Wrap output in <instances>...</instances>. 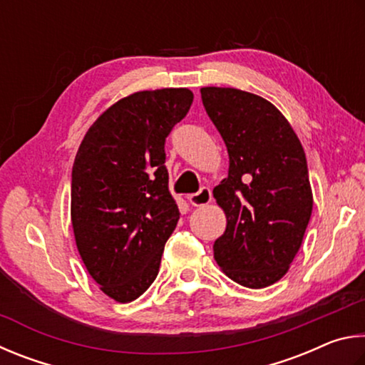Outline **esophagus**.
<instances>
[{"instance_id": "34e87169", "label": "esophagus", "mask_w": 365, "mask_h": 365, "mask_svg": "<svg viewBox=\"0 0 365 365\" xmlns=\"http://www.w3.org/2000/svg\"><path fill=\"white\" fill-rule=\"evenodd\" d=\"M189 202L192 203L194 207L207 205V203L212 202V190H210L208 187H202L199 192L189 195Z\"/></svg>"}]
</instances>
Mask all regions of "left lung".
I'll return each instance as SVG.
<instances>
[{
	"label": "left lung",
	"mask_w": 365,
	"mask_h": 365,
	"mask_svg": "<svg viewBox=\"0 0 365 365\" xmlns=\"http://www.w3.org/2000/svg\"><path fill=\"white\" fill-rule=\"evenodd\" d=\"M200 94L229 153L227 178L213 190L227 218L215 259L234 282L264 289L289 271L311 218L304 150L269 101L235 88Z\"/></svg>",
	"instance_id": "8db88e82"
}]
</instances>
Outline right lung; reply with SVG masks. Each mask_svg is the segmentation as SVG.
I'll list each match as a JSON object with an SVG mask.
<instances>
[{
	"instance_id": "add662e5",
	"label": "right lung",
	"mask_w": 365,
	"mask_h": 365,
	"mask_svg": "<svg viewBox=\"0 0 365 365\" xmlns=\"http://www.w3.org/2000/svg\"><path fill=\"white\" fill-rule=\"evenodd\" d=\"M194 101L186 88L134 93L101 115L72 168V226L101 290L128 303L155 280L179 220L165 143Z\"/></svg>"
}]
</instances>
